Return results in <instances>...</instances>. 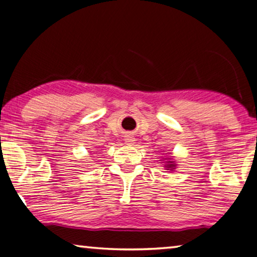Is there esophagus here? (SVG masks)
I'll use <instances>...</instances> for the list:
<instances>
[{"mask_svg":"<svg viewBox=\"0 0 257 257\" xmlns=\"http://www.w3.org/2000/svg\"><path fill=\"white\" fill-rule=\"evenodd\" d=\"M125 143H127V144H133V143L135 142V138L134 137H132V136H127L125 137Z\"/></svg>","mask_w":257,"mask_h":257,"instance_id":"esophagus-1","label":"esophagus"}]
</instances>
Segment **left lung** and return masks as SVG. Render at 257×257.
Masks as SVG:
<instances>
[{"label":"left lung","instance_id":"1","mask_svg":"<svg viewBox=\"0 0 257 257\" xmlns=\"http://www.w3.org/2000/svg\"><path fill=\"white\" fill-rule=\"evenodd\" d=\"M165 167L168 168L167 170H173V169H175V167H176V163L173 162V161H168L167 165H165Z\"/></svg>","mask_w":257,"mask_h":257}]
</instances>
